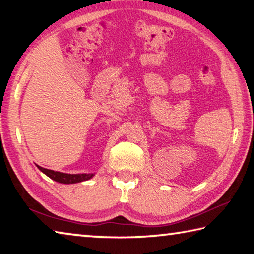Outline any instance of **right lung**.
<instances>
[{"instance_id": "1", "label": "right lung", "mask_w": 254, "mask_h": 254, "mask_svg": "<svg viewBox=\"0 0 254 254\" xmlns=\"http://www.w3.org/2000/svg\"><path fill=\"white\" fill-rule=\"evenodd\" d=\"M37 168L40 169L43 172V174H45L47 177H50L51 179L55 180V181H57V183H60V184H66V185L82 183V181L89 180L90 178H93V177H94V174L71 175V174H64V172L46 169V168H43V167H40V166H37Z\"/></svg>"}]
</instances>
